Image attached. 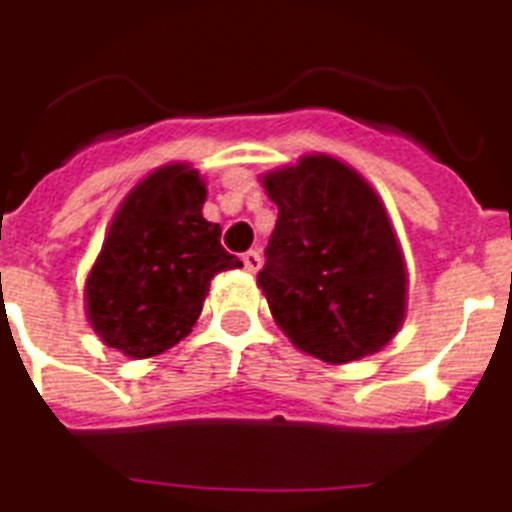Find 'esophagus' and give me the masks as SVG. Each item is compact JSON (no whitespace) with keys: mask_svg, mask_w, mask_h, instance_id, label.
<instances>
[{"mask_svg":"<svg viewBox=\"0 0 512 512\" xmlns=\"http://www.w3.org/2000/svg\"><path fill=\"white\" fill-rule=\"evenodd\" d=\"M243 267H245V272H259V267H261V253L259 251H248V253H243Z\"/></svg>","mask_w":512,"mask_h":512,"instance_id":"esophagus-1","label":"esophagus"}]
</instances>
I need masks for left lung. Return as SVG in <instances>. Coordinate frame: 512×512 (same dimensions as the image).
<instances>
[{
    "label": "left lung",
    "instance_id": "8db88e82",
    "mask_svg": "<svg viewBox=\"0 0 512 512\" xmlns=\"http://www.w3.org/2000/svg\"><path fill=\"white\" fill-rule=\"evenodd\" d=\"M264 189L277 221L259 285L277 326L326 363L382 350L406 315V267L374 189L326 154L267 173Z\"/></svg>",
    "mask_w": 512,
    "mask_h": 512
}]
</instances>
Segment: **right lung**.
Listing matches in <instances>:
<instances>
[{
    "label": "right lung",
    "instance_id": "obj_1",
    "mask_svg": "<svg viewBox=\"0 0 512 512\" xmlns=\"http://www.w3.org/2000/svg\"><path fill=\"white\" fill-rule=\"evenodd\" d=\"M205 184L184 162L146 176L125 197L85 283L87 320L128 358H152L184 339L211 280L240 267L221 227L202 219Z\"/></svg>",
    "mask_w": 512,
    "mask_h": 512
}]
</instances>
